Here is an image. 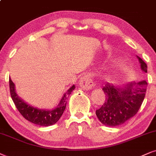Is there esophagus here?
Segmentation results:
<instances>
[{
    "label": "esophagus",
    "mask_w": 156,
    "mask_h": 156,
    "mask_svg": "<svg viewBox=\"0 0 156 156\" xmlns=\"http://www.w3.org/2000/svg\"><path fill=\"white\" fill-rule=\"evenodd\" d=\"M80 85L82 89L88 90L93 88L94 86V83L93 80L90 78V76L85 75V76H83L82 77L80 78Z\"/></svg>",
    "instance_id": "esophagus-1"
}]
</instances>
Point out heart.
Wrapping results in <instances>:
<instances>
[{"label": "heart", "instance_id": "heart-1", "mask_svg": "<svg viewBox=\"0 0 156 156\" xmlns=\"http://www.w3.org/2000/svg\"><path fill=\"white\" fill-rule=\"evenodd\" d=\"M108 80H111V77H108Z\"/></svg>", "mask_w": 156, "mask_h": 156}]
</instances>
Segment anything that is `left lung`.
I'll list each match as a JSON object with an SVG mask.
<instances>
[{
	"instance_id": "obj_1",
	"label": "left lung",
	"mask_w": 156,
	"mask_h": 156,
	"mask_svg": "<svg viewBox=\"0 0 156 156\" xmlns=\"http://www.w3.org/2000/svg\"><path fill=\"white\" fill-rule=\"evenodd\" d=\"M138 59L142 70L147 72V64L140 57ZM147 84L146 81H142L120 87L105 84L102 88L105 94V102L95 113L100 122L105 126H116L133 117L141 107Z\"/></svg>"
}]
</instances>
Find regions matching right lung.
Here are the masks:
<instances>
[{
    "instance_id": "right-lung-1",
    "label": "right lung",
    "mask_w": 156,
    "mask_h": 156,
    "mask_svg": "<svg viewBox=\"0 0 156 156\" xmlns=\"http://www.w3.org/2000/svg\"><path fill=\"white\" fill-rule=\"evenodd\" d=\"M9 88H10L11 98L16 105V108L18 109L19 113L22 115V116L33 124L40 125V126H48L55 124L62 116L63 111L66 109V100L68 99L69 96L70 95L72 92L74 90L75 87L74 85H73L72 87L69 88L68 91L63 95L58 107L52 111L41 110V109L30 106V105L24 103L16 95V92H15L14 84L11 81V78H9Z\"/></svg>"
}]
</instances>
